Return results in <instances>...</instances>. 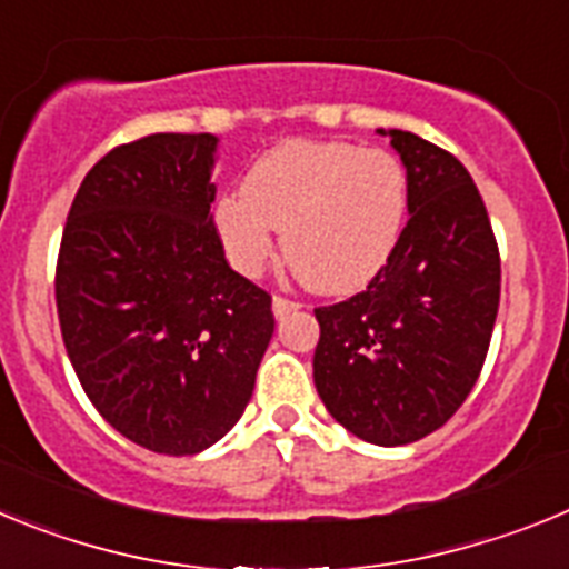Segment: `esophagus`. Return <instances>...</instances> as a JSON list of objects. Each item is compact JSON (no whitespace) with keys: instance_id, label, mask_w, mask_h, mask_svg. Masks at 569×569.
I'll return each mask as SVG.
<instances>
[{"instance_id":"obj_1","label":"esophagus","mask_w":569,"mask_h":569,"mask_svg":"<svg viewBox=\"0 0 569 569\" xmlns=\"http://www.w3.org/2000/svg\"><path fill=\"white\" fill-rule=\"evenodd\" d=\"M301 305L296 299H288V296H273V313H276V319H284V316H290V313H296V310H299Z\"/></svg>"}]
</instances>
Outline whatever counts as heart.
Here are the masks:
<instances>
[{
	"label": "heart",
	"instance_id": "heart-1",
	"mask_svg": "<svg viewBox=\"0 0 569 569\" xmlns=\"http://www.w3.org/2000/svg\"><path fill=\"white\" fill-rule=\"evenodd\" d=\"M410 188L390 150L288 139L261 156L213 208L230 264L259 276L276 256L321 293H356L385 270L405 233Z\"/></svg>",
	"mask_w": 569,
	"mask_h": 569
}]
</instances>
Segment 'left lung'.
I'll list each match as a JSON object with an SVG mask.
<instances>
[{
  "label": "left lung",
  "instance_id": "1",
  "mask_svg": "<svg viewBox=\"0 0 569 569\" xmlns=\"http://www.w3.org/2000/svg\"><path fill=\"white\" fill-rule=\"evenodd\" d=\"M379 133L407 168L410 219L361 293L316 308L313 381L341 427L399 447L439 430L470 396L499 313L501 259L465 164L407 130Z\"/></svg>",
  "mask_w": 569,
  "mask_h": 569
}]
</instances>
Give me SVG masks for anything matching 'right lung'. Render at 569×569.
I'll list each match as a JSON object with an SVG mask.
<instances>
[{"label":"right lung","instance_id":"add662e5","mask_svg":"<svg viewBox=\"0 0 569 569\" xmlns=\"http://www.w3.org/2000/svg\"><path fill=\"white\" fill-rule=\"evenodd\" d=\"M216 136L119 144L79 184L57 259L68 359L124 439L193 456L241 419L276 319L224 259L210 202Z\"/></svg>","mask_w":569,"mask_h":569}]
</instances>
